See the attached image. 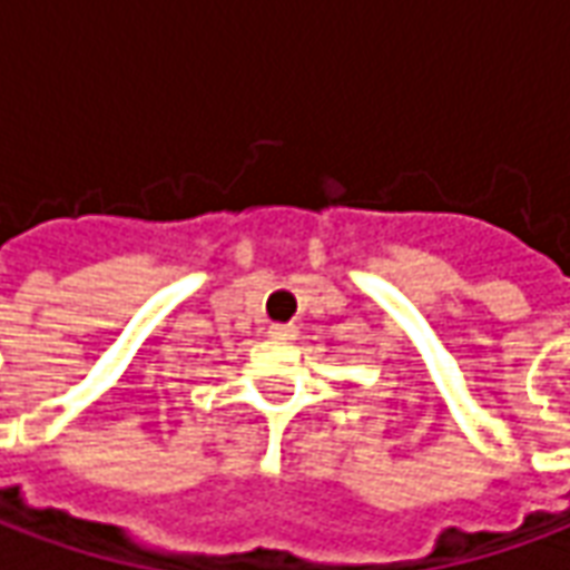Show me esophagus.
<instances>
[{"instance_id":"1","label":"esophagus","mask_w":570,"mask_h":570,"mask_svg":"<svg viewBox=\"0 0 570 570\" xmlns=\"http://www.w3.org/2000/svg\"><path fill=\"white\" fill-rule=\"evenodd\" d=\"M268 335L277 338V342H293L298 335V326L296 323H272V326H268Z\"/></svg>"}]
</instances>
